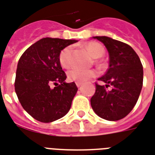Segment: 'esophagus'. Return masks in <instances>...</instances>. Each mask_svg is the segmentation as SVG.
<instances>
[{
	"label": "esophagus",
	"instance_id": "1",
	"mask_svg": "<svg viewBox=\"0 0 155 155\" xmlns=\"http://www.w3.org/2000/svg\"><path fill=\"white\" fill-rule=\"evenodd\" d=\"M81 84H82V83H80V82H76V86H77L78 88H80V87L81 86Z\"/></svg>",
	"mask_w": 155,
	"mask_h": 155
}]
</instances>
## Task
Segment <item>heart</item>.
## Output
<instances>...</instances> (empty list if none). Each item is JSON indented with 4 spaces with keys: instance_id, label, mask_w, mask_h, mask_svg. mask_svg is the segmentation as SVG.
Returning a JSON list of instances; mask_svg holds the SVG:
<instances>
[{
    "instance_id": "heart-1",
    "label": "heart",
    "mask_w": 155,
    "mask_h": 155,
    "mask_svg": "<svg viewBox=\"0 0 155 155\" xmlns=\"http://www.w3.org/2000/svg\"><path fill=\"white\" fill-rule=\"evenodd\" d=\"M84 48L94 58H98L104 55V49L102 46L95 42H89L84 44ZM71 47H66L61 51L59 55V62L63 68H69L71 65ZM98 71L95 70H83V69L73 68L67 73L68 80L74 82L84 83L91 78L96 77Z\"/></svg>"
}]
</instances>
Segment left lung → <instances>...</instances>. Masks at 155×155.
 <instances>
[{
    "instance_id": "obj_1",
    "label": "left lung",
    "mask_w": 155,
    "mask_h": 155,
    "mask_svg": "<svg viewBox=\"0 0 155 155\" xmlns=\"http://www.w3.org/2000/svg\"><path fill=\"white\" fill-rule=\"evenodd\" d=\"M104 43L109 54V67L95 83L90 104L94 113L107 121H117L130 113L143 85V66L130 45L106 36L94 37ZM108 87L111 90H107Z\"/></svg>"
}]
</instances>
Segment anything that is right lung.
Wrapping results in <instances>:
<instances>
[{"label": "right lung", "instance_id": "obj_1", "mask_svg": "<svg viewBox=\"0 0 155 155\" xmlns=\"http://www.w3.org/2000/svg\"><path fill=\"white\" fill-rule=\"evenodd\" d=\"M76 40L44 38L31 45L17 65L15 89L23 108L37 121L51 122L68 113L78 88L66 83L61 51ZM54 84V88H51Z\"/></svg>", "mask_w": 155, "mask_h": 155}]
</instances>
